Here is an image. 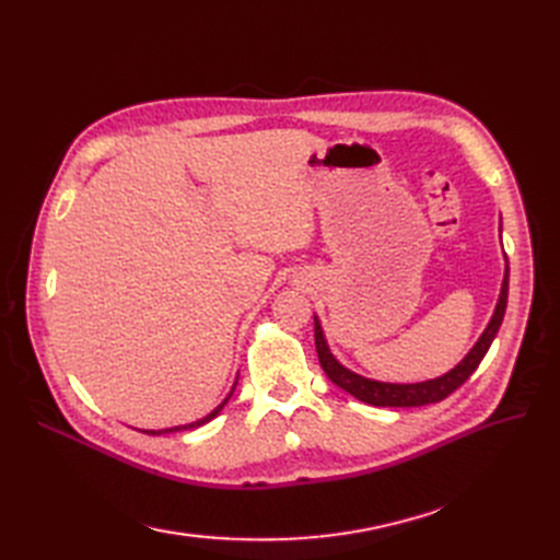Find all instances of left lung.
Wrapping results in <instances>:
<instances>
[{"label": "left lung", "instance_id": "1", "mask_svg": "<svg viewBox=\"0 0 560 560\" xmlns=\"http://www.w3.org/2000/svg\"><path fill=\"white\" fill-rule=\"evenodd\" d=\"M506 294H510V273H504V282H502V292H500V301H498V308L493 313V319L488 322L486 331L481 334V338L474 346L467 358L457 364L455 369H451L448 374L439 376L434 381H425V383H411V385H397V383H378V381H369L362 378L358 374H352L346 366L338 364L334 360V354L327 348L325 336H322V327L315 317V348H317V358L322 369H325V374L329 376L331 383H336L346 393H350L354 399H360L364 404L371 406H425V404H436L446 399L451 393H455L457 387H460L477 366L481 364V360L486 358V352L493 343V338L502 325V317L506 311Z\"/></svg>", "mask_w": 560, "mask_h": 560}]
</instances>
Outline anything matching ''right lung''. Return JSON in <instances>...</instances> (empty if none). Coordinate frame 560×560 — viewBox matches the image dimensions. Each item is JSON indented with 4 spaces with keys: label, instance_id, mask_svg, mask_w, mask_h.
<instances>
[{
    "label": "right lung",
    "instance_id": "add662e5",
    "mask_svg": "<svg viewBox=\"0 0 560 560\" xmlns=\"http://www.w3.org/2000/svg\"><path fill=\"white\" fill-rule=\"evenodd\" d=\"M233 389H235V385H233ZM233 389H231V395H233ZM231 395H229V397H231ZM229 397H226V399H224V401H222V404H219V406H217V409H214V411H212V413H208V416H206V418H200V420H196V422H191V425H179V428H171V430H159V432H154V430H151V432H149V430H147V434H163V432H179V430H194V428H200V425H206V422H210V420H212V418H214V416H217V413H219V411H222V409H224V404H226V401H229Z\"/></svg>",
    "mask_w": 560,
    "mask_h": 560
}]
</instances>
